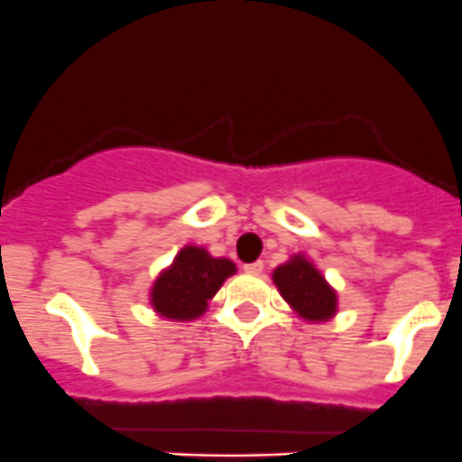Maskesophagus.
<instances>
[{"mask_svg":"<svg viewBox=\"0 0 462 462\" xmlns=\"http://www.w3.org/2000/svg\"><path fill=\"white\" fill-rule=\"evenodd\" d=\"M245 273H250V275H262L263 273V262H253V263H245L244 266Z\"/></svg>","mask_w":462,"mask_h":462,"instance_id":"obj_1","label":"esophagus"}]
</instances>
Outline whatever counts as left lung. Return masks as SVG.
I'll use <instances>...</instances> for the list:
<instances>
[{"label":"left lung","instance_id":"left-lung-1","mask_svg":"<svg viewBox=\"0 0 462 462\" xmlns=\"http://www.w3.org/2000/svg\"><path fill=\"white\" fill-rule=\"evenodd\" d=\"M273 282L289 307L304 320L325 322L336 316V291L304 254H293L289 262L277 266L273 271Z\"/></svg>","mask_w":462,"mask_h":462}]
</instances>
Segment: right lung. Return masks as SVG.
Masks as SVG:
<instances>
[{"instance_id":"obj_1","label":"right lung","mask_w":462,"mask_h":462,"mask_svg":"<svg viewBox=\"0 0 462 462\" xmlns=\"http://www.w3.org/2000/svg\"><path fill=\"white\" fill-rule=\"evenodd\" d=\"M236 266L226 257H212L205 248L185 245L173 263L164 268L151 289L155 313L169 320H196L223 282L235 275Z\"/></svg>"}]
</instances>
